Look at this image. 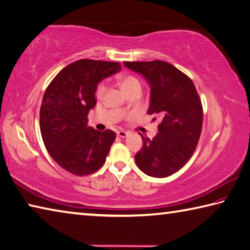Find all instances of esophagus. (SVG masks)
Returning a JSON list of instances; mask_svg holds the SVG:
<instances>
[{
	"label": "esophagus",
	"instance_id": "34e87169",
	"mask_svg": "<svg viewBox=\"0 0 250 250\" xmlns=\"http://www.w3.org/2000/svg\"><path fill=\"white\" fill-rule=\"evenodd\" d=\"M117 135L119 138H126L129 135V132H126V131H125V130H120L117 132Z\"/></svg>",
	"mask_w": 250,
	"mask_h": 250
}]
</instances>
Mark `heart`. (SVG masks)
Returning <instances> with one entry per match:
<instances>
[{
	"label": "heart",
	"mask_w": 250,
	"mask_h": 250,
	"mask_svg": "<svg viewBox=\"0 0 250 250\" xmlns=\"http://www.w3.org/2000/svg\"><path fill=\"white\" fill-rule=\"evenodd\" d=\"M120 85L121 88L124 89V92H128V90L135 88V87H141V82L140 80L134 75H125L124 78H121L120 80ZM106 92V84L101 83L98 84L97 89H96V96L98 98H102L104 96V94Z\"/></svg>",
	"instance_id": "obj_1"
}]
</instances>
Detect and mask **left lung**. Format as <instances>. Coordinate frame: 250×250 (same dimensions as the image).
Here are the masks:
<instances>
[{
  "instance_id": "left-lung-1",
  "label": "left lung",
  "mask_w": 250,
  "mask_h": 250,
  "mask_svg": "<svg viewBox=\"0 0 250 250\" xmlns=\"http://www.w3.org/2000/svg\"><path fill=\"white\" fill-rule=\"evenodd\" d=\"M125 65L148 82L147 113L161 119L155 138L141 135L143 147L135 154V163L148 176L168 177L183 168L196 149L203 121L201 99L193 82L170 63L155 60Z\"/></svg>"
}]
</instances>
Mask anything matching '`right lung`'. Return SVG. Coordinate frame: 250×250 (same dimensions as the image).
Listing matches in <instances>:
<instances>
[{"mask_svg":"<svg viewBox=\"0 0 250 250\" xmlns=\"http://www.w3.org/2000/svg\"><path fill=\"white\" fill-rule=\"evenodd\" d=\"M120 69L118 62L82 59L59 72L44 92L40 107L44 146L57 164L71 174H93L106 161L116 133L87 126V116L96 106L99 82Z\"/></svg>","mask_w":250,"mask_h":250,"instance_id":"right-lung-1","label":"right lung"}]
</instances>
